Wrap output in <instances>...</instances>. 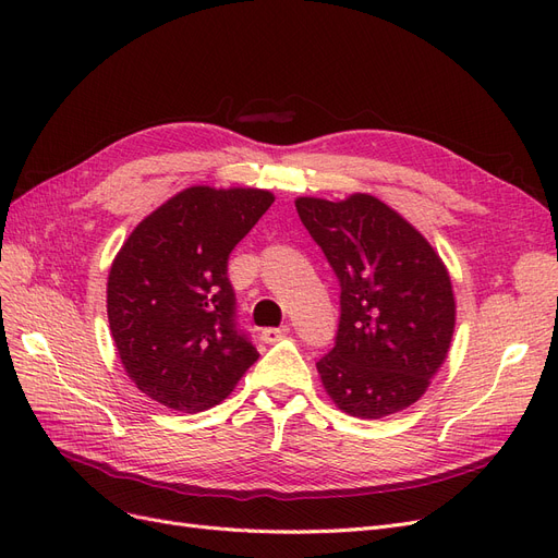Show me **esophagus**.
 Here are the masks:
<instances>
[{
	"label": "esophagus",
	"mask_w": 558,
	"mask_h": 558,
	"mask_svg": "<svg viewBox=\"0 0 558 558\" xmlns=\"http://www.w3.org/2000/svg\"><path fill=\"white\" fill-rule=\"evenodd\" d=\"M291 331L288 327H267V329H263L260 331V339L265 341V343H277V341H281L286 333Z\"/></svg>",
	"instance_id": "34e87169"
}]
</instances>
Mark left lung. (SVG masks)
<instances>
[{"mask_svg": "<svg viewBox=\"0 0 558 558\" xmlns=\"http://www.w3.org/2000/svg\"><path fill=\"white\" fill-rule=\"evenodd\" d=\"M308 235L339 279V329L318 360L343 412L383 418L410 408L447 360L456 302L447 267L412 225L380 198L295 202Z\"/></svg>", "mask_w": 558, "mask_h": 558, "instance_id": "left-lung-1", "label": "left lung"}]
</instances>
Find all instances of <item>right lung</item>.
<instances>
[{"instance_id": "obj_1", "label": "right lung", "mask_w": 558, "mask_h": 558, "mask_svg": "<svg viewBox=\"0 0 558 558\" xmlns=\"http://www.w3.org/2000/svg\"><path fill=\"white\" fill-rule=\"evenodd\" d=\"M265 190L187 187L130 233L107 316L135 385L178 412L225 400L258 350L238 325L229 256L272 206Z\"/></svg>"}]
</instances>
